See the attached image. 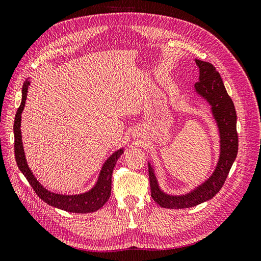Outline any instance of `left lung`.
I'll return each mask as SVG.
<instances>
[{"instance_id": "obj_1", "label": "left lung", "mask_w": 261, "mask_h": 261, "mask_svg": "<svg viewBox=\"0 0 261 261\" xmlns=\"http://www.w3.org/2000/svg\"><path fill=\"white\" fill-rule=\"evenodd\" d=\"M199 68L198 83L195 84V92L210 107V113L217 124L219 133V158L212 174L191 191L173 195L164 192L156 177L155 167L148 161L150 188L152 199L168 209L192 208L208 201L215 197L230 172L239 150V137L236 132V112L232 99L228 96L224 84L216 67L208 62L195 59Z\"/></svg>"}]
</instances>
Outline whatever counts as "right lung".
I'll list each match as a JSON object with an SVG mask.
<instances>
[{"label":"right lung","instance_id":"right-lung-1","mask_svg":"<svg viewBox=\"0 0 261 261\" xmlns=\"http://www.w3.org/2000/svg\"><path fill=\"white\" fill-rule=\"evenodd\" d=\"M30 86V81L27 80L23 83L21 90V103L17 110V113L15 115L14 122V137H15V159H16L18 169L22 173L31 187L34 188L36 194L41 198L45 203L54 208L64 210L67 212L73 213H90L99 210L103 204L109 200L110 195H111V184H112V172L123 152L124 148L117 149L111 155H110L106 162L102 164V168L99 172L98 177L94 185L85 193L81 194H60L49 191L45 188L40 181H39L34 175L33 171L30 170L27 163L25 150L22 145L21 137V113L23 108L26 106V99L28 93V87Z\"/></svg>","mask_w":261,"mask_h":261}]
</instances>
